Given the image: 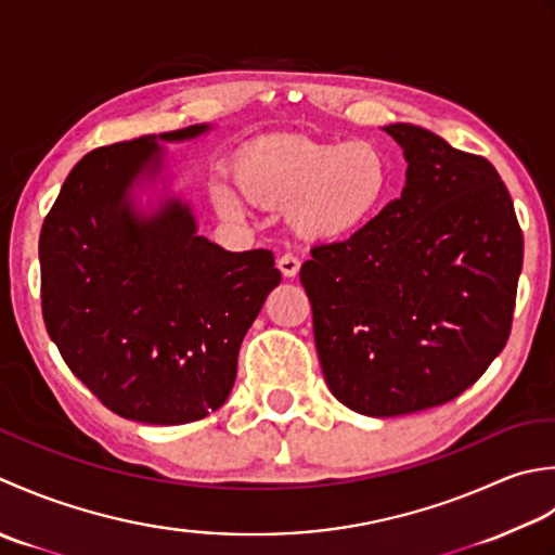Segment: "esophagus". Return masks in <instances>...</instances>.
Here are the masks:
<instances>
[{
  "label": "esophagus",
  "instance_id": "34e87169",
  "mask_svg": "<svg viewBox=\"0 0 555 555\" xmlns=\"http://www.w3.org/2000/svg\"><path fill=\"white\" fill-rule=\"evenodd\" d=\"M299 258L294 256V254H282L280 258H278V268H280V273L285 275V278H297V273H299Z\"/></svg>",
  "mask_w": 555,
  "mask_h": 555
}]
</instances>
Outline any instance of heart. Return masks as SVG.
I'll return each instance as SVG.
<instances>
[{
  "mask_svg": "<svg viewBox=\"0 0 555 555\" xmlns=\"http://www.w3.org/2000/svg\"><path fill=\"white\" fill-rule=\"evenodd\" d=\"M244 194L270 208H287L292 228L307 240L335 242L376 218L390 194V160L373 141L321 143L282 139L254 145L236 163ZM220 208L236 212L240 194L215 186Z\"/></svg>",
  "mask_w": 555,
  "mask_h": 555,
  "instance_id": "obj_1",
  "label": "heart"
}]
</instances>
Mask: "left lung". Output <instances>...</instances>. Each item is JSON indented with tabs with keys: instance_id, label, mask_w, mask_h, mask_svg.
Listing matches in <instances>:
<instances>
[{
	"instance_id": "left-lung-1",
	"label": "left lung",
	"mask_w": 555,
	"mask_h": 555,
	"mask_svg": "<svg viewBox=\"0 0 555 555\" xmlns=\"http://www.w3.org/2000/svg\"><path fill=\"white\" fill-rule=\"evenodd\" d=\"M406 182L366 228L301 266L327 388L349 410L400 416L455 400L511 337L522 230L481 155L414 124Z\"/></svg>"
}]
</instances>
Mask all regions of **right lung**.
I'll use <instances>...</instances> for the list:
<instances>
[{
    "mask_svg": "<svg viewBox=\"0 0 555 555\" xmlns=\"http://www.w3.org/2000/svg\"><path fill=\"white\" fill-rule=\"evenodd\" d=\"M196 124L160 133L186 141ZM163 167L155 135L81 157L40 232L42 319L74 376L124 420L175 426L228 400L236 357L280 270L268 248L232 254L169 198L151 218L129 189Z\"/></svg>",
    "mask_w": 555,
    "mask_h": 555,
    "instance_id": "right-lung-1",
    "label": "right lung"
}]
</instances>
